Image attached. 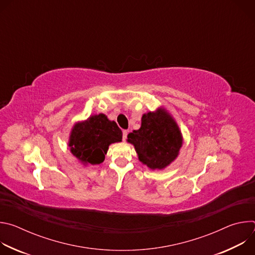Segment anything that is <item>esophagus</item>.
<instances>
[{
    "label": "esophagus",
    "mask_w": 255,
    "mask_h": 255,
    "mask_svg": "<svg viewBox=\"0 0 255 255\" xmlns=\"http://www.w3.org/2000/svg\"><path fill=\"white\" fill-rule=\"evenodd\" d=\"M127 135H128V131H127V130H124V131H123V140H124V141L127 139Z\"/></svg>",
    "instance_id": "34e87169"
}]
</instances>
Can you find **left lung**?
<instances>
[{
	"mask_svg": "<svg viewBox=\"0 0 255 255\" xmlns=\"http://www.w3.org/2000/svg\"><path fill=\"white\" fill-rule=\"evenodd\" d=\"M134 145L138 159L150 169H163L178 155L183 145L180 130L163 108L143 114L141 127L127 136Z\"/></svg>",
	"mask_w": 255,
	"mask_h": 255,
	"instance_id": "left-lung-1",
	"label": "left lung"
}]
</instances>
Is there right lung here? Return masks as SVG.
<instances>
[{
    "mask_svg": "<svg viewBox=\"0 0 255 255\" xmlns=\"http://www.w3.org/2000/svg\"><path fill=\"white\" fill-rule=\"evenodd\" d=\"M122 141V131L114 121L99 114L78 122L72 127L68 146L72 155L84 164H100L104 161L109 145Z\"/></svg>",
    "mask_w": 255,
    "mask_h": 255,
    "instance_id": "right-lung-1",
    "label": "right lung"
}]
</instances>
